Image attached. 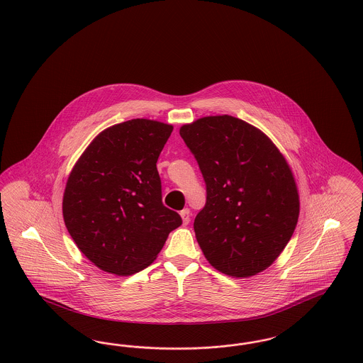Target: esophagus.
Returning a JSON list of instances; mask_svg holds the SVG:
<instances>
[{
  "label": "esophagus",
  "mask_w": 363,
  "mask_h": 363,
  "mask_svg": "<svg viewBox=\"0 0 363 363\" xmlns=\"http://www.w3.org/2000/svg\"><path fill=\"white\" fill-rule=\"evenodd\" d=\"M179 215H181V218H182L184 224H185V225L189 224V221H190V211H189L188 208H186V209H184V211H181V212H179Z\"/></svg>",
  "instance_id": "esophagus-1"
}]
</instances>
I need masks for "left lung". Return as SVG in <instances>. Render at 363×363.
<instances>
[{"instance_id":"8db88e82","label":"left lung","mask_w":363,"mask_h":363,"mask_svg":"<svg viewBox=\"0 0 363 363\" xmlns=\"http://www.w3.org/2000/svg\"><path fill=\"white\" fill-rule=\"evenodd\" d=\"M179 135L206 184V203L194 218L206 261L225 276H257L279 257L298 221L288 160L264 132L230 115L197 118Z\"/></svg>"}]
</instances>
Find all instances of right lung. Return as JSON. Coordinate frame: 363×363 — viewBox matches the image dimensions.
Listing matches in <instances>:
<instances>
[{
  "label": "right lung",
  "instance_id": "obj_1",
  "mask_svg": "<svg viewBox=\"0 0 363 363\" xmlns=\"http://www.w3.org/2000/svg\"><path fill=\"white\" fill-rule=\"evenodd\" d=\"M173 125L132 118L100 132L75 162L62 212L74 243L106 273L130 276L157 259L182 224L162 203L157 160Z\"/></svg>",
  "mask_w": 363,
  "mask_h": 363
}]
</instances>
